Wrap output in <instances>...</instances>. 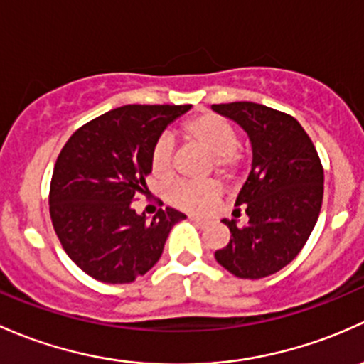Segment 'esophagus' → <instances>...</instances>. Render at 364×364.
<instances>
[{
  "label": "esophagus",
  "mask_w": 364,
  "mask_h": 364,
  "mask_svg": "<svg viewBox=\"0 0 364 364\" xmlns=\"http://www.w3.org/2000/svg\"><path fill=\"white\" fill-rule=\"evenodd\" d=\"M189 220H193L194 224H198V226H207V220L205 219H200V217H194V215H189Z\"/></svg>",
  "instance_id": "esophagus-1"
}]
</instances>
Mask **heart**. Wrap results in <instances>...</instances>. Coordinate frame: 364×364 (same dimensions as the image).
I'll list each match as a JSON object with an SVG mask.
<instances>
[{
  "mask_svg": "<svg viewBox=\"0 0 364 364\" xmlns=\"http://www.w3.org/2000/svg\"><path fill=\"white\" fill-rule=\"evenodd\" d=\"M182 134L191 145L212 156L213 170L220 177L233 181L245 166V156L238 149V133L228 119L217 114H198L182 124ZM151 173L156 181H168L173 173V145L159 138L151 151ZM220 187L215 182L175 183L168 189V201L186 212H207L217 201Z\"/></svg>",
  "mask_w": 364,
  "mask_h": 364,
  "instance_id": "1",
  "label": "heart"
}]
</instances>
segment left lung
Returning <instances> with one entry per match:
<instances>
[{
	"mask_svg": "<svg viewBox=\"0 0 364 364\" xmlns=\"http://www.w3.org/2000/svg\"><path fill=\"white\" fill-rule=\"evenodd\" d=\"M243 127L252 145V168L240 189L237 210L249 223L223 219L230 243L217 263L240 279H263L289 264L316 226L324 194V170L301 124L284 112L252 101L212 105Z\"/></svg>",
	"mask_w": 364,
	"mask_h": 364,
	"instance_id": "8db88e82",
	"label": "left lung"
}]
</instances>
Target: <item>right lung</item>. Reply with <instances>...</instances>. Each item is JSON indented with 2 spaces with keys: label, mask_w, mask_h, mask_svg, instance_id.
Wrapping results in <instances>:
<instances>
[{
  "label": "right lung",
  "mask_w": 364,
  "mask_h": 364,
  "mask_svg": "<svg viewBox=\"0 0 364 364\" xmlns=\"http://www.w3.org/2000/svg\"><path fill=\"white\" fill-rule=\"evenodd\" d=\"M191 105H124L78 127L55 161L50 219L63 249L82 272L127 284L159 261L171 228L186 219L166 207L152 219L131 201L147 193L151 151Z\"/></svg>",
  "instance_id": "right-lung-1"
}]
</instances>
